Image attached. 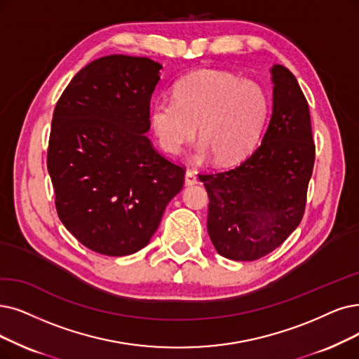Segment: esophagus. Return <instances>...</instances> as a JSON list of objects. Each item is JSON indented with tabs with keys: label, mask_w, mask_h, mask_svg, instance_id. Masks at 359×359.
I'll list each match as a JSON object with an SVG mask.
<instances>
[{
	"label": "esophagus",
	"mask_w": 359,
	"mask_h": 359,
	"mask_svg": "<svg viewBox=\"0 0 359 359\" xmlns=\"http://www.w3.org/2000/svg\"><path fill=\"white\" fill-rule=\"evenodd\" d=\"M184 182H185V185H196L198 182V180H197V177H196V174H194L193 170L185 172Z\"/></svg>",
	"instance_id": "34e87169"
}]
</instances>
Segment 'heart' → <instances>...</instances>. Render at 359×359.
I'll return each instance as SVG.
<instances>
[{"label":"heart","mask_w":359,"mask_h":359,"mask_svg":"<svg viewBox=\"0 0 359 359\" xmlns=\"http://www.w3.org/2000/svg\"><path fill=\"white\" fill-rule=\"evenodd\" d=\"M269 114L266 91L255 81L222 70H197L174 88V102L150 109V125L162 149L178 154L198 137L197 159L212 154L218 165L245 159L257 146Z\"/></svg>","instance_id":"obj_1"}]
</instances>
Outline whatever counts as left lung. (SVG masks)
<instances>
[{"mask_svg":"<svg viewBox=\"0 0 359 359\" xmlns=\"http://www.w3.org/2000/svg\"><path fill=\"white\" fill-rule=\"evenodd\" d=\"M269 72L272 113L261 144L236 168L198 177L209 194V237L233 261L259 259L294 231L313 169L306 98L287 67Z\"/></svg>","mask_w":359,"mask_h":359,"instance_id":"obj_1","label":"left lung"}]
</instances>
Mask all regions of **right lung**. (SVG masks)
Returning <instances> with one entry per match:
<instances>
[{
    "label": "right lung",
    "mask_w": 359,
    "mask_h": 359,
    "mask_svg": "<svg viewBox=\"0 0 359 359\" xmlns=\"http://www.w3.org/2000/svg\"><path fill=\"white\" fill-rule=\"evenodd\" d=\"M162 65L106 55L81 69L55 104L47 168L55 209L85 248L126 256L149 245L184 169L151 146L150 98Z\"/></svg>",
    "instance_id": "right-lung-1"
}]
</instances>
